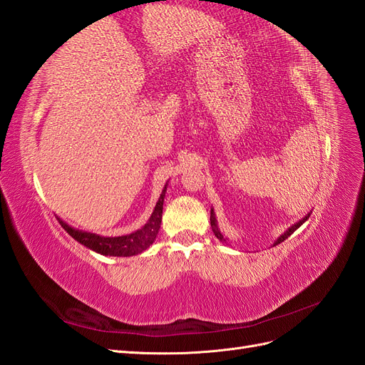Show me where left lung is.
Instances as JSON below:
<instances>
[{
	"mask_svg": "<svg viewBox=\"0 0 365 365\" xmlns=\"http://www.w3.org/2000/svg\"><path fill=\"white\" fill-rule=\"evenodd\" d=\"M309 216H311V213H307L304 217H302L300 220H298V222H295L294 225H291L288 230L284 231L283 235H280V237H277V240L274 242L272 247L279 245L280 242H283L284 239H288V237H289V236L294 233V231H295L297 228H300V227H302V225L306 222V220H307V217H309ZM210 224H212V230H213L215 236H216V237H217L220 242H225V244H227V237H224V235L220 233V230H219V227H217V220H216V215H215V210H213V208L210 210Z\"/></svg>",
	"mask_w": 365,
	"mask_h": 365,
	"instance_id": "8db88e82",
	"label": "left lung"
}]
</instances>
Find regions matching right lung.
Returning <instances> with one entry per match:
<instances>
[{"label": "right lung", "instance_id": "1", "mask_svg": "<svg viewBox=\"0 0 365 365\" xmlns=\"http://www.w3.org/2000/svg\"><path fill=\"white\" fill-rule=\"evenodd\" d=\"M165 190H168V182H165L164 189L158 197L157 205L153 208L150 217L148 222L143 225L140 230L134 231V233H129L125 236H115V237H105L96 233H90V231L77 230L71 225H68L65 220H62L58 216L59 224L62 228L67 231V233L82 244L83 247L90 248L98 254H103V256H113V257H130L141 254L145 250H148L153 240H155L158 230L161 225V217H163V204H164V196Z\"/></svg>", "mask_w": 365, "mask_h": 365}]
</instances>
